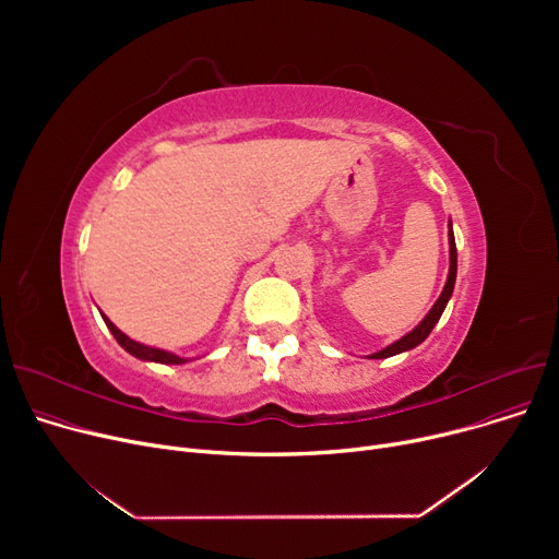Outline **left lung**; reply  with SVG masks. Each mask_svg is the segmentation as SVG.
Listing matches in <instances>:
<instances>
[{"instance_id": "8db88e82", "label": "left lung", "mask_w": 559, "mask_h": 559, "mask_svg": "<svg viewBox=\"0 0 559 559\" xmlns=\"http://www.w3.org/2000/svg\"><path fill=\"white\" fill-rule=\"evenodd\" d=\"M455 276H457V249H455V235H453V222L449 219V276H447V283H444V289L442 295H439V299L432 304V308L428 310V314L419 321V324L405 333L401 340L388 344L385 348L376 350V354H369L367 358L371 360H380V358H392V356H399V354H405V350L419 346L435 329V324L439 321V317H442L447 304L451 301L453 297V287H455Z\"/></svg>"}]
</instances>
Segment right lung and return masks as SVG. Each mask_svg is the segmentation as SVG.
<instances>
[{"mask_svg": "<svg viewBox=\"0 0 559 559\" xmlns=\"http://www.w3.org/2000/svg\"><path fill=\"white\" fill-rule=\"evenodd\" d=\"M99 312H102V310H99ZM102 319H104V324L108 326V331L112 333V337L117 340V344H120V346L127 350V354H131V356L138 358V360L158 362V365H186V362H190V358L176 356V354H171V350L156 348V346H146V344H142V342L131 340L127 333H122L120 329H117L104 312H102Z\"/></svg>", "mask_w": 559, "mask_h": 559, "instance_id": "right-lung-1", "label": "right lung"}]
</instances>
